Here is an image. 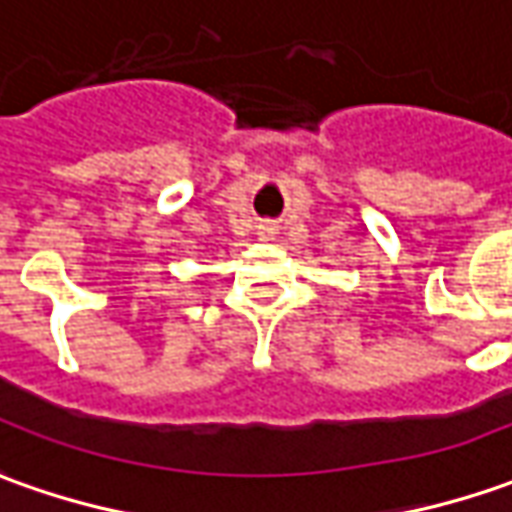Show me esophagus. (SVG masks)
Returning a JSON list of instances; mask_svg holds the SVG:
<instances>
[{
	"label": "esophagus",
	"mask_w": 512,
	"mask_h": 512,
	"mask_svg": "<svg viewBox=\"0 0 512 512\" xmlns=\"http://www.w3.org/2000/svg\"><path fill=\"white\" fill-rule=\"evenodd\" d=\"M266 232H269V229H266Z\"/></svg>",
	"instance_id": "esophagus-1"
}]
</instances>
